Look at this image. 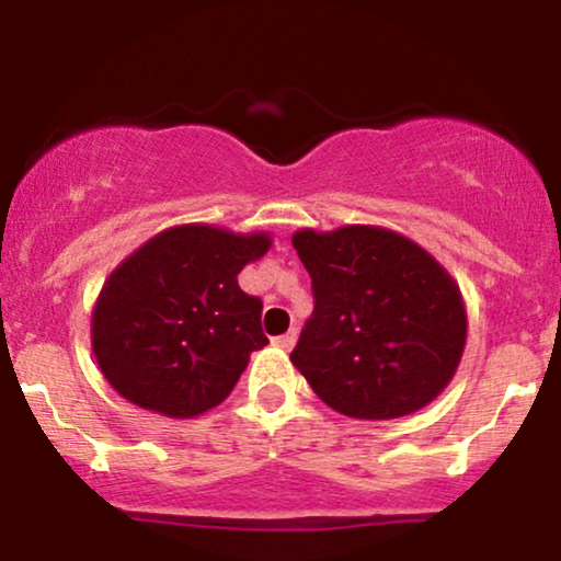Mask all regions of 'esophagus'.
Masks as SVG:
<instances>
[{"instance_id": "1", "label": "esophagus", "mask_w": 561, "mask_h": 561, "mask_svg": "<svg viewBox=\"0 0 561 561\" xmlns=\"http://www.w3.org/2000/svg\"><path fill=\"white\" fill-rule=\"evenodd\" d=\"M295 340H298V332L289 330L287 334H279V337H274V345H276V347H285V351H289V347L295 345Z\"/></svg>"}]
</instances>
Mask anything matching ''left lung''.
<instances>
[{
	"label": "left lung",
	"instance_id": "left-lung-1",
	"mask_svg": "<svg viewBox=\"0 0 561 561\" xmlns=\"http://www.w3.org/2000/svg\"><path fill=\"white\" fill-rule=\"evenodd\" d=\"M313 313L289 353L330 409L396 420L435 401L467 343L459 285L427 250L379 227L300 229Z\"/></svg>",
	"mask_w": 561,
	"mask_h": 561
}]
</instances>
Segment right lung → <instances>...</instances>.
<instances>
[{"instance_id":"right-lung-1","label":"right lung","mask_w":561,"mask_h":561,"mask_svg":"<svg viewBox=\"0 0 561 561\" xmlns=\"http://www.w3.org/2000/svg\"><path fill=\"white\" fill-rule=\"evenodd\" d=\"M268 248L266 231L184 224L134 250L92 313V351L113 390L173 420L221 403L250 353L268 343L263 302L237 285L244 263Z\"/></svg>"}]
</instances>
